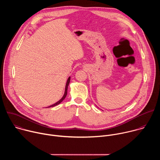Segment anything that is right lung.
I'll use <instances>...</instances> for the list:
<instances>
[{
  "label": "right lung",
  "mask_w": 160,
  "mask_h": 160,
  "mask_svg": "<svg viewBox=\"0 0 160 160\" xmlns=\"http://www.w3.org/2000/svg\"><path fill=\"white\" fill-rule=\"evenodd\" d=\"M70 77L68 78V80H67V82H66V87H65V91H64V96H63V97L59 101H58L57 102H56L55 104H52V105H51V106H49V107H48V108H51V107H54V106H56V105H58V104H60L64 99H65V98H66V95H67V90H68V85H69V83H70Z\"/></svg>",
  "instance_id": "right-lung-1"
}]
</instances>
